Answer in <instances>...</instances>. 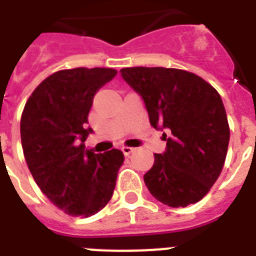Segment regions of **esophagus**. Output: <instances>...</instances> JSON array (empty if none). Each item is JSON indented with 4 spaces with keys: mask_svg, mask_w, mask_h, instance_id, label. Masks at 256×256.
<instances>
[{
    "mask_svg": "<svg viewBox=\"0 0 256 256\" xmlns=\"http://www.w3.org/2000/svg\"><path fill=\"white\" fill-rule=\"evenodd\" d=\"M120 150H122V152H124V156H130V154H132V152H134L136 148H130V146H122V148H120Z\"/></svg>",
    "mask_w": 256,
    "mask_h": 256,
    "instance_id": "obj_1",
    "label": "esophagus"
}]
</instances>
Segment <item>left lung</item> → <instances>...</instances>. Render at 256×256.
Returning a JSON list of instances; mask_svg holds the SVG:
<instances>
[{
	"label": "left lung",
	"mask_w": 256,
	"mask_h": 256,
	"mask_svg": "<svg viewBox=\"0 0 256 256\" xmlns=\"http://www.w3.org/2000/svg\"><path fill=\"white\" fill-rule=\"evenodd\" d=\"M120 76L144 102L166 150L144 175L150 194L170 207L199 202L220 175L230 140L222 98L196 74L166 68H126Z\"/></svg>",
	"instance_id": "obj_1"
}]
</instances>
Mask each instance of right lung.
Here are the masks:
<instances>
[{"mask_svg": "<svg viewBox=\"0 0 256 256\" xmlns=\"http://www.w3.org/2000/svg\"><path fill=\"white\" fill-rule=\"evenodd\" d=\"M116 76L108 68L60 70L32 92L21 116L24 156L50 202L73 216H90L112 199L124 152L85 150L92 98Z\"/></svg>", "mask_w": 256, "mask_h": 256, "instance_id": "right-lung-1", "label": "right lung"}]
</instances>
